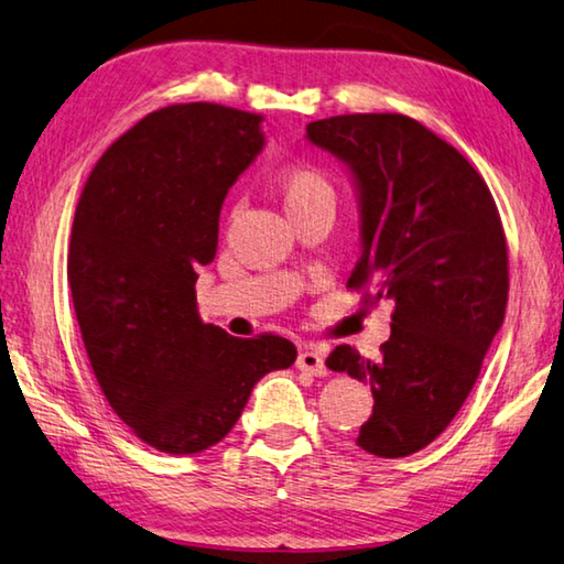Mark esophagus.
Returning a JSON list of instances; mask_svg holds the SVG:
<instances>
[{
    "mask_svg": "<svg viewBox=\"0 0 564 564\" xmlns=\"http://www.w3.org/2000/svg\"><path fill=\"white\" fill-rule=\"evenodd\" d=\"M295 368L303 370L308 376H326V362H323V352L305 348L299 352V360H295Z\"/></svg>",
    "mask_w": 564,
    "mask_h": 564,
    "instance_id": "esophagus-1",
    "label": "esophagus"
}]
</instances>
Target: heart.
Returning <instances> with one entry per match:
<instances>
[{"mask_svg": "<svg viewBox=\"0 0 564 564\" xmlns=\"http://www.w3.org/2000/svg\"><path fill=\"white\" fill-rule=\"evenodd\" d=\"M279 194L289 216H299L316 208H336V186L316 166H295L279 181Z\"/></svg>", "mask_w": 564, "mask_h": 564, "instance_id": "1", "label": "heart"}]
</instances>
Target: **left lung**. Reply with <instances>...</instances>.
Instances as JSON below:
<instances>
[{
  "label": "left lung",
  "mask_w": 564,
  "mask_h": 564,
  "mask_svg": "<svg viewBox=\"0 0 564 564\" xmlns=\"http://www.w3.org/2000/svg\"><path fill=\"white\" fill-rule=\"evenodd\" d=\"M305 133L346 161L360 191L362 253L348 289L366 305L395 303L376 360L338 346L326 366L373 390L356 441L362 451L413 455L463 408L505 321L500 212L470 161L403 113H343Z\"/></svg>",
  "instance_id": "left-lung-1"
}]
</instances>
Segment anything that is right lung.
Returning <instances> with one entry per match:
<instances>
[{"label": "right lung", "instance_id": "right-lung-1", "mask_svg": "<svg viewBox=\"0 0 564 564\" xmlns=\"http://www.w3.org/2000/svg\"><path fill=\"white\" fill-rule=\"evenodd\" d=\"M261 113L194 101L151 111L104 151L76 204L66 275L94 376L131 433L191 455L231 433L295 346L202 323L196 271L218 212L263 147Z\"/></svg>", "mask_w": 564, "mask_h": 564}]
</instances>
